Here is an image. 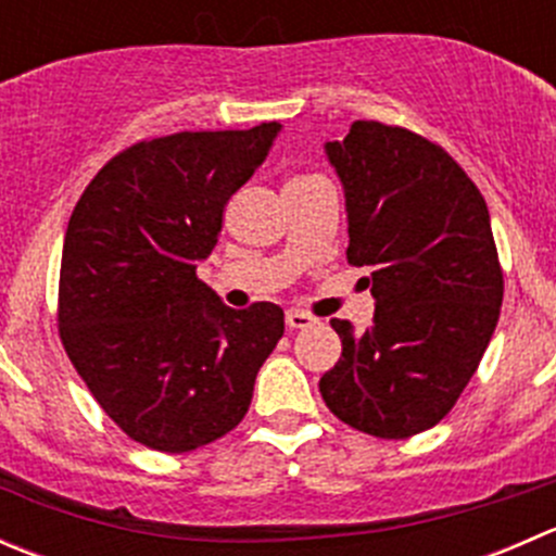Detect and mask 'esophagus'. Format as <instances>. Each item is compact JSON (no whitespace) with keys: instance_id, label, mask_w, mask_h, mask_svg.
Listing matches in <instances>:
<instances>
[{"instance_id":"34e87169","label":"esophagus","mask_w":556,"mask_h":556,"mask_svg":"<svg viewBox=\"0 0 556 556\" xmlns=\"http://www.w3.org/2000/svg\"><path fill=\"white\" fill-rule=\"evenodd\" d=\"M285 323H288V328L299 330V328H309V325L317 323V319L301 309H288V314H285Z\"/></svg>"}]
</instances>
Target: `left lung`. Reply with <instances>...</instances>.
Returning <instances> with one entry per match:
<instances>
[{"label":"left lung","mask_w":556,"mask_h":556,"mask_svg":"<svg viewBox=\"0 0 556 556\" xmlns=\"http://www.w3.org/2000/svg\"><path fill=\"white\" fill-rule=\"evenodd\" d=\"M350 217V266L368 268L374 325L330 319L341 357L319 379L341 422L401 441L439 425L495 333L503 304L484 195L441 144L355 121L325 144Z\"/></svg>","instance_id":"left-lung-1"}]
</instances>
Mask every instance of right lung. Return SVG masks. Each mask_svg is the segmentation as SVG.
<instances>
[{"instance_id": "1", "label": "right lung", "mask_w": 556, "mask_h": 556, "mask_svg": "<svg viewBox=\"0 0 556 556\" xmlns=\"http://www.w3.org/2000/svg\"><path fill=\"white\" fill-rule=\"evenodd\" d=\"M277 131L271 121L142 139L106 161L72 212L61 344L106 417L148 450L182 454L231 433L282 339L277 304L228 309L195 274Z\"/></svg>"}]
</instances>
